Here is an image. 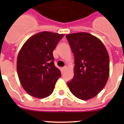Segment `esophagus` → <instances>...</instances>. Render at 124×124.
<instances>
[{
	"label": "esophagus",
	"instance_id": "1",
	"mask_svg": "<svg viewBox=\"0 0 124 124\" xmlns=\"http://www.w3.org/2000/svg\"><path fill=\"white\" fill-rule=\"evenodd\" d=\"M66 69H67V67H66V66H65V67H64V68H62V71L63 72H64L66 70Z\"/></svg>",
	"mask_w": 124,
	"mask_h": 124
}]
</instances>
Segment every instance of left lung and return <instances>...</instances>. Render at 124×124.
I'll use <instances>...</instances> for the list:
<instances>
[{"label":"left lung","instance_id":"8db88e82","mask_svg":"<svg viewBox=\"0 0 124 124\" xmlns=\"http://www.w3.org/2000/svg\"><path fill=\"white\" fill-rule=\"evenodd\" d=\"M75 57L73 78L68 85L74 96L86 100L103 89L109 75V56L102 42L85 32L66 36Z\"/></svg>","mask_w":124,"mask_h":124}]
</instances>
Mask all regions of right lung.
<instances>
[{"label":"right lung","instance_id":"right-lung-1","mask_svg":"<svg viewBox=\"0 0 124 124\" xmlns=\"http://www.w3.org/2000/svg\"><path fill=\"white\" fill-rule=\"evenodd\" d=\"M64 36L49 31L28 39L18 53L16 70L24 89L31 96L44 98L54 90L61 73L54 64L53 51Z\"/></svg>","mask_w":124,"mask_h":124}]
</instances>
